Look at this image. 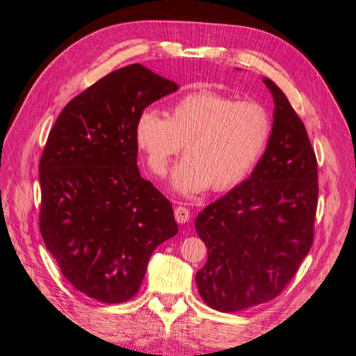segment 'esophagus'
Masks as SVG:
<instances>
[{
  "instance_id": "34e87169",
  "label": "esophagus",
  "mask_w": 356,
  "mask_h": 356,
  "mask_svg": "<svg viewBox=\"0 0 356 356\" xmlns=\"http://www.w3.org/2000/svg\"><path fill=\"white\" fill-rule=\"evenodd\" d=\"M175 220L179 224H186L190 220V211L186 207H177L175 208Z\"/></svg>"
}]
</instances>
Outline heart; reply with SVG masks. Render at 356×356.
I'll use <instances>...</instances> for the list:
<instances>
[{
    "mask_svg": "<svg viewBox=\"0 0 356 356\" xmlns=\"http://www.w3.org/2000/svg\"><path fill=\"white\" fill-rule=\"evenodd\" d=\"M273 134V118L257 101H238L203 90L177 101L166 118L144 111L135 124V143L148 170L166 177L182 147L184 160L172 175L181 195L224 191L248 177Z\"/></svg>",
    "mask_w": 356,
    "mask_h": 356,
    "instance_id": "heart-1",
    "label": "heart"
}]
</instances>
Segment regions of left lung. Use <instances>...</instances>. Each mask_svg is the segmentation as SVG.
Segmentation results:
<instances>
[{
	"mask_svg": "<svg viewBox=\"0 0 356 356\" xmlns=\"http://www.w3.org/2000/svg\"><path fill=\"white\" fill-rule=\"evenodd\" d=\"M275 102L273 134L251 177L196 218L208 260L196 273L209 307L239 312L282 293L314 243L318 163L306 127L285 93Z\"/></svg>",
	"mask_w": 356,
	"mask_h": 356,
	"instance_id": "1",
	"label": "left lung"
}]
</instances>
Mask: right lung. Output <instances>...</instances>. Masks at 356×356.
Returning <instances> with one entry per match:
<instances>
[{
    "instance_id": "add662e5",
    "label": "right lung",
    "mask_w": 356,
    "mask_h": 356,
    "mask_svg": "<svg viewBox=\"0 0 356 356\" xmlns=\"http://www.w3.org/2000/svg\"><path fill=\"white\" fill-rule=\"evenodd\" d=\"M178 90L141 63L105 75L67 104L40 160V232L62 275L102 303L141 286L156 248L178 233L170 202L136 165L135 124Z\"/></svg>"
}]
</instances>
